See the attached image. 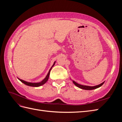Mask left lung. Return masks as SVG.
Instances as JSON below:
<instances>
[{"label":"left lung","mask_w":122,"mask_h":122,"mask_svg":"<svg viewBox=\"0 0 122 122\" xmlns=\"http://www.w3.org/2000/svg\"><path fill=\"white\" fill-rule=\"evenodd\" d=\"M73 83L76 86H77V87H78L81 89H83V90H94L96 89V88H97L99 87H100L101 86H102V85L103 84V83H104V82H102V83L100 84L99 85H97V86H83V85H81L79 84L78 83H76V82H75L74 81H73Z\"/></svg>","instance_id":"1"}]
</instances>
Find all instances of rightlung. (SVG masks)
Listing matches in <instances>:
<instances>
[{
	"label": "right lung",
	"instance_id": "obj_1",
	"mask_svg": "<svg viewBox=\"0 0 122 122\" xmlns=\"http://www.w3.org/2000/svg\"><path fill=\"white\" fill-rule=\"evenodd\" d=\"M55 61L54 62V64L53 65V66L51 67V68H50V69L49 70V72L48 73L47 75L46 76V77L45 78H44L42 81H41L40 82H38V83H32V82H27V81H25L24 80H23L22 79H20L19 78H18L19 79V80H20L24 84L27 85V86H33V87H38V86H42V85L45 84L47 81L48 80V78H49V75H50V71L51 69H52V68L53 67V66L55 65Z\"/></svg>",
	"mask_w": 122,
	"mask_h": 122
}]
</instances>
